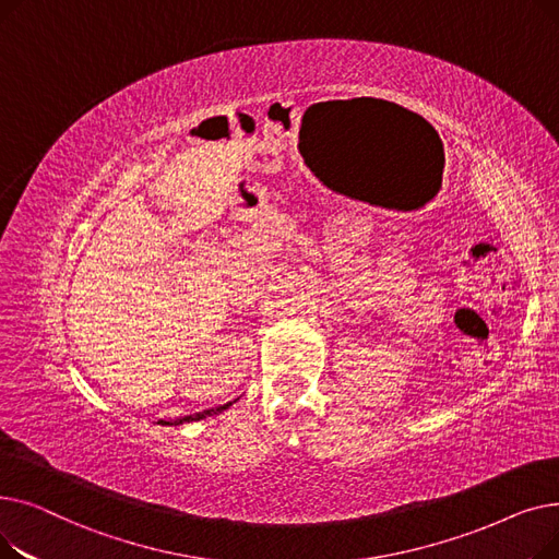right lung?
<instances>
[{
  "mask_svg": "<svg viewBox=\"0 0 559 559\" xmlns=\"http://www.w3.org/2000/svg\"><path fill=\"white\" fill-rule=\"evenodd\" d=\"M233 403H226V405H219V407H213V409H203V413H197V415H188V417H181L176 421H158L163 426H181V424H190V421H199V419H205V417H213L217 413H224L226 407H230Z\"/></svg>",
  "mask_w": 559,
  "mask_h": 559,
  "instance_id": "right-lung-1",
  "label": "right lung"
}]
</instances>
